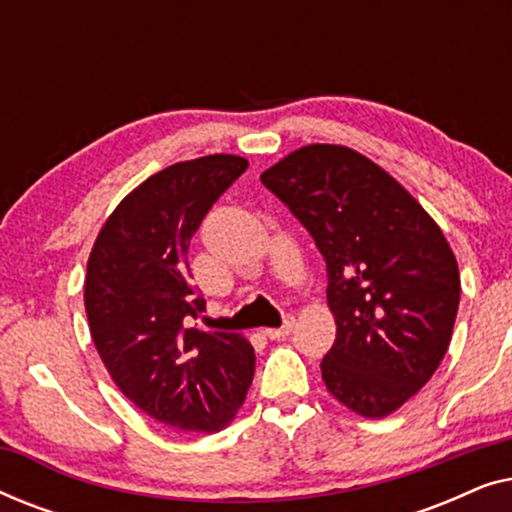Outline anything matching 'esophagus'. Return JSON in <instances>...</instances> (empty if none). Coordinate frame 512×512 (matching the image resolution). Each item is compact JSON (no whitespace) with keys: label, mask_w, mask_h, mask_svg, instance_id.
I'll return each mask as SVG.
<instances>
[{"label":"esophagus","mask_w":512,"mask_h":512,"mask_svg":"<svg viewBox=\"0 0 512 512\" xmlns=\"http://www.w3.org/2000/svg\"><path fill=\"white\" fill-rule=\"evenodd\" d=\"M293 324H296V317H293V314H286L284 317V324L279 326V328H265V335H268L270 340H279V338H286V335L291 333V328H293Z\"/></svg>","instance_id":"obj_1"}]
</instances>
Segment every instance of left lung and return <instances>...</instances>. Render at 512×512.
I'll list each match as a JSON object with an SVG mask.
<instances>
[{"label": "left lung", "instance_id": "1", "mask_svg": "<svg viewBox=\"0 0 512 512\" xmlns=\"http://www.w3.org/2000/svg\"><path fill=\"white\" fill-rule=\"evenodd\" d=\"M326 261L333 347L326 389L361 417H387L417 394L450 347L459 268L438 223L354 149L310 144L261 174Z\"/></svg>", "mask_w": 512, "mask_h": 512}]
</instances>
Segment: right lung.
<instances>
[{"label": "right lung", "instance_id": "add662e5", "mask_svg": "<svg viewBox=\"0 0 512 512\" xmlns=\"http://www.w3.org/2000/svg\"><path fill=\"white\" fill-rule=\"evenodd\" d=\"M247 167L228 153L165 167L125 195L88 258L83 300L97 354L125 398L179 431H221L254 380L247 338L193 326L205 298L188 284L191 237Z\"/></svg>", "mask_w": 512, "mask_h": 512}]
</instances>
